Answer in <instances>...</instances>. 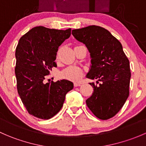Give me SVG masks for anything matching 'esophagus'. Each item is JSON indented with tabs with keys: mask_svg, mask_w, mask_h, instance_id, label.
<instances>
[{
	"mask_svg": "<svg viewBox=\"0 0 146 146\" xmlns=\"http://www.w3.org/2000/svg\"><path fill=\"white\" fill-rule=\"evenodd\" d=\"M80 85H81V83H80V82H74V86L75 87L80 86Z\"/></svg>",
	"mask_w": 146,
	"mask_h": 146,
	"instance_id": "esophagus-1",
	"label": "esophagus"
}]
</instances>
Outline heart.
<instances>
[{"label": "heart", "instance_id": "b5f03b06", "mask_svg": "<svg viewBox=\"0 0 146 146\" xmlns=\"http://www.w3.org/2000/svg\"><path fill=\"white\" fill-rule=\"evenodd\" d=\"M61 77L73 81H78L82 76L81 69L77 67H68L63 70L61 73Z\"/></svg>", "mask_w": 146, "mask_h": 146}]
</instances>
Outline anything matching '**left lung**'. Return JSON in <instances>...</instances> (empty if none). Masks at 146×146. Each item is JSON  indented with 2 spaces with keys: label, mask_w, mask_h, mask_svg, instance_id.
Segmentation results:
<instances>
[{
  "label": "left lung",
  "mask_w": 146,
  "mask_h": 146,
  "mask_svg": "<svg viewBox=\"0 0 146 146\" xmlns=\"http://www.w3.org/2000/svg\"><path fill=\"white\" fill-rule=\"evenodd\" d=\"M72 35L90 52L91 64L86 77L97 80L96 83H90L94 92L86 100L87 105L98 118H111L121 109L129 95L130 64L121 44L99 26L73 29Z\"/></svg>",
  "instance_id": "obj_1"
}]
</instances>
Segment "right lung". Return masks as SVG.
Here are the masks:
<instances>
[{
    "label": "right lung",
    "instance_id": "1",
    "mask_svg": "<svg viewBox=\"0 0 146 146\" xmlns=\"http://www.w3.org/2000/svg\"><path fill=\"white\" fill-rule=\"evenodd\" d=\"M66 30L35 27L23 35L15 50V69L17 88L23 104L30 114L42 119H51L62 107L66 95L73 88L67 80L46 82V76L56 66L58 47L70 36Z\"/></svg>",
    "mask_w": 146,
    "mask_h": 146
}]
</instances>
